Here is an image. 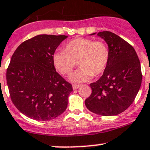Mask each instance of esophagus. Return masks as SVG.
<instances>
[{"label":"esophagus","instance_id":"1","mask_svg":"<svg viewBox=\"0 0 150 150\" xmlns=\"http://www.w3.org/2000/svg\"><path fill=\"white\" fill-rule=\"evenodd\" d=\"M80 86H81V85H79V84H73L72 85V88L77 89V88H78Z\"/></svg>","mask_w":150,"mask_h":150}]
</instances>
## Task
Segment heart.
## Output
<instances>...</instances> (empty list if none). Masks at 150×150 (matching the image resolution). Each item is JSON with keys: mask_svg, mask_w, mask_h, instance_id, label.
I'll list each match as a JSON object with an SVG mask.
<instances>
[{"mask_svg": "<svg viewBox=\"0 0 150 150\" xmlns=\"http://www.w3.org/2000/svg\"><path fill=\"white\" fill-rule=\"evenodd\" d=\"M110 59L108 45L103 40L78 38L66 43L64 49L54 53L53 63L63 75H69L77 62L80 67L71 75L72 82L81 83L104 73Z\"/></svg>", "mask_w": 150, "mask_h": 150, "instance_id": "obj_1", "label": "heart"}]
</instances>
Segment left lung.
<instances>
[{"mask_svg": "<svg viewBox=\"0 0 150 150\" xmlns=\"http://www.w3.org/2000/svg\"><path fill=\"white\" fill-rule=\"evenodd\" d=\"M97 35L108 44L110 62L102 76L90 84L91 94L85 104L95 114L116 115L125 111L138 93L142 79L140 62L134 47L117 35L110 31Z\"/></svg>", "mask_w": 150, "mask_h": 150, "instance_id": "1", "label": "left lung"}]
</instances>
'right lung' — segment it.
Returning a JSON list of instances; mask_svg holds the SVG:
<instances>
[{
    "mask_svg": "<svg viewBox=\"0 0 150 150\" xmlns=\"http://www.w3.org/2000/svg\"><path fill=\"white\" fill-rule=\"evenodd\" d=\"M67 37L39 35L21 43L12 55L6 71L11 99L30 118L50 120L66 110L72 86L56 71L52 57Z\"/></svg>",
    "mask_w": 150,
    "mask_h": 150,
    "instance_id": "obj_1",
    "label": "right lung"
}]
</instances>
